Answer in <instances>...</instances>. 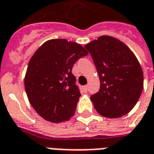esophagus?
<instances>
[{
	"mask_svg": "<svg viewBox=\"0 0 154 154\" xmlns=\"http://www.w3.org/2000/svg\"><path fill=\"white\" fill-rule=\"evenodd\" d=\"M83 90H84V91L85 92H87V91H88V86H85L83 87Z\"/></svg>",
	"mask_w": 154,
	"mask_h": 154,
	"instance_id": "1",
	"label": "esophagus"
}]
</instances>
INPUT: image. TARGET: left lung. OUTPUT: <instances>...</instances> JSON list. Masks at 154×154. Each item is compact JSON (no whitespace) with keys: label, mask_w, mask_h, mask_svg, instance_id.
I'll return each mask as SVG.
<instances>
[{"label":"left lung","mask_w":154,"mask_h":154,"mask_svg":"<svg viewBox=\"0 0 154 154\" xmlns=\"http://www.w3.org/2000/svg\"><path fill=\"white\" fill-rule=\"evenodd\" d=\"M100 81L99 91L91 95L94 109L105 118L128 113L137 103L144 86L140 63L125 44L114 37L100 36L85 46Z\"/></svg>","instance_id":"8db88e82"}]
</instances>
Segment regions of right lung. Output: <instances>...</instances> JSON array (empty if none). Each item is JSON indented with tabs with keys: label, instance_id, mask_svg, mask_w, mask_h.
Segmentation results:
<instances>
[{
	"label": "right lung",
	"instance_id": "right-lung-1",
	"mask_svg": "<svg viewBox=\"0 0 154 154\" xmlns=\"http://www.w3.org/2000/svg\"><path fill=\"white\" fill-rule=\"evenodd\" d=\"M87 54L76 42L54 39L45 42L31 58L25 90L32 106L45 120L59 123L74 114L81 92L72 70Z\"/></svg>",
	"mask_w": 154,
	"mask_h": 154
}]
</instances>
